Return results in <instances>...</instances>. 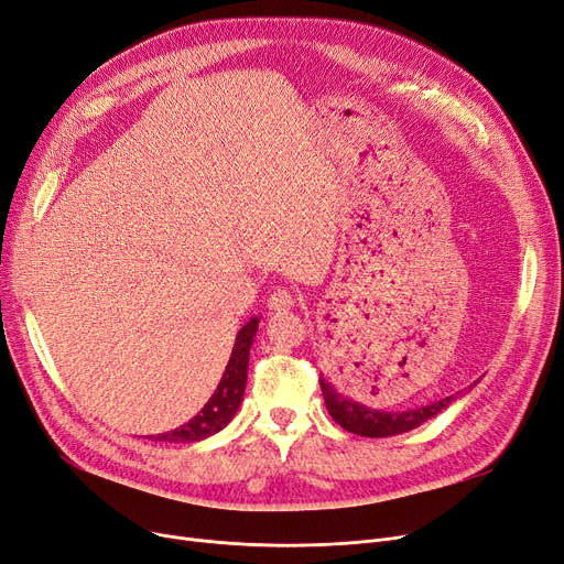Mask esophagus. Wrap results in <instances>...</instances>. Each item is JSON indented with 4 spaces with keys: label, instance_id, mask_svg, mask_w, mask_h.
I'll use <instances>...</instances> for the list:
<instances>
[{
    "label": "esophagus",
    "instance_id": "obj_1",
    "mask_svg": "<svg viewBox=\"0 0 564 564\" xmlns=\"http://www.w3.org/2000/svg\"><path fill=\"white\" fill-rule=\"evenodd\" d=\"M292 306H295V295L290 290H274L267 300L269 311H290Z\"/></svg>",
    "mask_w": 564,
    "mask_h": 564
}]
</instances>
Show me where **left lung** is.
<instances>
[{
    "instance_id": "8db88e82",
    "label": "left lung",
    "mask_w": 564,
    "mask_h": 564,
    "mask_svg": "<svg viewBox=\"0 0 564 564\" xmlns=\"http://www.w3.org/2000/svg\"><path fill=\"white\" fill-rule=\"evenodd\" d=\"M321 389H323L325 405H327V412L332 414V420L346 431L364 437H387V435H399V433L417 429L424 422L433 420L435 414L447 410L460 394L458 391V394L429 401L424 405H414L408 410H380L346 397L327 378H321Z\"/></svg>"
}]
</instances>
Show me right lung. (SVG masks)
Returning a JSON list of instances; mask_svg holds the SVG:
<instances>
[{
    "instance_id": "obj_1",
    "label": "right lung",
    "mask_w": 564,
    "mask_h": 564,
    "mask_svg": "<svg viewBox=\"0 0 564 564\" xmlns=\"http://www.w3.org/2000/svg\"><path fill=\"white\" fill-rule=\"evenodd\" d=\"M258 323H260V317L256 315L237 332L232 355L228 359L226 371H224L221 380H218V387L214 389V394L205 403V408L184 426L161 433L156 437L150 435V440H161V443H180V445L200 443V440H205L218 431H224L232 422V417L241 405L243 389H247L249 355H251V346L256 340Z\"/></svg>"
}]
</instances>
